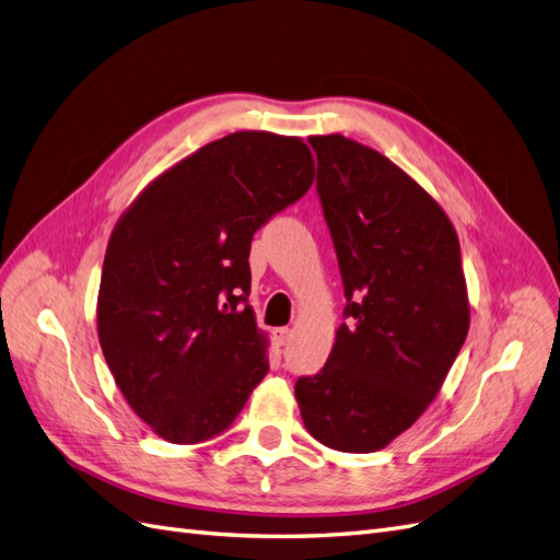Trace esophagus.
Segmentation results:
<instances>
[{"mask_svg":"<svg viewBox=\"0 0 560 560\" xmlns=\"http://www.w3.org/2000/svg\"><path fill=\"white\" fill-rule=\"evenodd\" d=\"M290 336H292V329H287V327L273 329V341H276L278 346H284L287 341H290Z\"/></svg>","mask_w":560,"mask_h":560,"instance_id":"1","label":"esophagus"}]
</instances>
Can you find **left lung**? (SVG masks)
I'll return each mask as SVG.
<instances>
[{"mask_svg": "<svg viewBox=\"0 0 560 560\" xmlns=\"http://www.w3.org/2000/svg\"><path fill=\"white\" fill-rule=\"evenodd\" d=\"M308 140L350 325L294 393L317 442L374 453L425 413L465 343L460 241L444 208L376 149L338 132Z\"/></svg>", "mask_w": 560, "mask_h": 560, "instance_id": "8db88e82", "label": "left lung"}]
</instances>
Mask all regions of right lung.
<instances>
[{
    "label": "right lung",
    "instance_id": "1",
    "mask_svg": "<svg viewBox=\"0 0 560 560\" xmlns=\"http://www.w3.org/2000/svg\"><path fill=\"white\" fill-rule=\"evenodd\" d=\"M315 179L308 144L238 130L167 167L109 235L97 338L151 432L198 444L224 432L268 374L249 296V245Z\"/></svg>",
    "mask_w": 560,
    "mask_h": 560
}]
</instances>
